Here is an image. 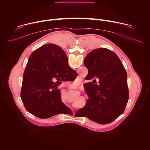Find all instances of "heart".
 Segmentation results:
<instances>
[{"label": "heart", "mask_w": 150, "mask_h": 150, "mask_svg": "<svg viewBox=\"0 0 150 150\" xmlns=\"http://www.w3.org/2000/svg\"><path fill=\"white\" fill-rule=\"evenodd\" d=\"M77 81H78L77 78H75L73 81L68 82V83H66V85L67 87H75V85H76V84H77Z\"/></svg>", "instance_id": "heart-1"}]
</instances>
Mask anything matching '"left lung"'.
<instances>
[{"label":"left lung","instance_id":"obj_1","mask_svg":"<svg viewBox=\"0 0 150 150\" xmlns=\"http://www.w3.org/2000/svg\"><path fill=\"white\" fill-rule=\"evenodd\" d=\"M83 63L88 70L85 79L91 81L83 85L89 98L75 116L110 123L124 112L129 98L126 70L116 54L105 48L91 51Z\"/></svg>","mask_w":150,"mask_h":150}]
</instances>
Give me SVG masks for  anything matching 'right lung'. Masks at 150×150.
I'll list each match as a JSON object with an SVG mask.
<instances>
[{
    "label": "right lung",
    "mask_w": 150,
    "mask_h": 150,
    "mask_svg": "<svg viewBox=\"0 0 150 150\" xmlns=\"http://www.w3.org/2000/svg\"><path fill=\"white\" fill-rule=\"evenodd\" d=\"M62 50L53 44L41 46L30 55L24 72L21 100L28 112L41 119L71 113L62 101L59 83L54 82L56 79L71 81L78 75Z\"/></svg>",
    "instance_id": "1"
}]
</instances>
